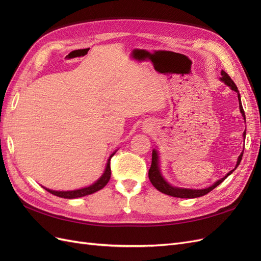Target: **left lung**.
<instances>
[{"label":"left lung","mask_w":261,"mask_h":261,"mask_svg":"<svg viewBox=\"0 0 261 261\" xmlns=\"http://www.w3.org/2000/svg\"><path fill=\"white\" fill-rule=\"evenodd\" d=\"M220 81L224 83L226 86L230 87V88L238 93V98H239V106H240V111L242 113V116L244 117V121L246 122V117H245V112L243 110V106H242V101H241V94L240 91L238 89V87L234 84V82L231 80V77L228 76L224 70H221V77H220ZM243 137L245 140V137H246V132H244L243 134ZM243 152L239 155L238 158V162H236L235 168L227 173L225 176H223L222 178L218 179L216 183H213L211 186L206 187V188H200V189H193V188H181V187H176V186H173L170 183H168L165 178L163 177L161 170H160V160H159V152H158L156 149L152 150V161H151V167L149 169V173H148V176L150 181H151V184L158 189V191L165 194V195H169L172 197H177V198H197V197H201L203 195H207L208 193H210L213 188H216L218 185H220L222 181L228 176L231 175L232 173L236 170V168L239 167L241 160H242V156H243Z\"/></svg>","instance_id":"obj_1"}]
</instances>
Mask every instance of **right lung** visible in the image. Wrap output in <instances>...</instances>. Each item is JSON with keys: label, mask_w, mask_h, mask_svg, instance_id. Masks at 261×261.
Wrapping results in <instances>:
<instances>
[{"label": "right lung", "mask_w": 261, "mask_h": 261, "mask_svg": "<svg viewBox=\"0 0 261 261\" xmlns=\"http://www.w3.org/2000/svg\"><path fill=\"white\" fill-rule=\"evenodd\" d=\"M115 152L116 151H114L111 155L109 156L103 174L99 177V179H97L93 184H91L89 186H86V187H83L80 189H74V191H52V189L45 188L44 186H42V187L45 189V191L51 193L52 195L61 197V198H67V199L78 198V197H84V196L96 193V192L100 191V189L103 188L108 184V181L110 180V177H111V168H110V161H111V158L115 154Z\"/></svg>", "instance_id": "add662e5"}]
</instances>
